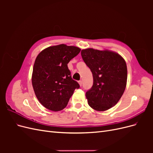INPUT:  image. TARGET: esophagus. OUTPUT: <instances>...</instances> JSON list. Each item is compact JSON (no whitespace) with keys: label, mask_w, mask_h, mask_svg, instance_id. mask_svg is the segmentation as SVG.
Returning <instances> with one entry per match:
<instances>
[{"label":"esophagus","mask_w":153,"mask_h":153,"mask_svg":"<svg viewBox=\"0 0 153 153\" xmlns=\"http://www.w3.org/2000/svg\"><path fill=\"white\" fill-rule=\"evenodd\" d=\"M78 83H79V84H80V86L82 85V80H80L79 82H78Z\"/></svg>","instance_id":"1"}]
</instances>
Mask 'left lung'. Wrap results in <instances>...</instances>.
Segmentation results:
<instances>
[{
	"instance_id": "1",
	"label": "left lung",
	"mask_w": 153,
	"mask_h": 153,
	"mask_svg": "<svg viewBox=\"0 0 153 153\" xmlns=\"http://www.w3.org/2000/svg\"><path fill=\"white\" fill-rule=\"evenodd\" d=\"M82 57L93 76V85L86 92L88 104L98 111H105L117 103L127 82V66L117 53L92 48L82 50Z\"/></svg>"
}]
</instances>
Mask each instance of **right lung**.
<instances>
[{"label":"right lung","mask_w":153,"mask_h":153,"mask_svg":"<svg viewBox=\"0 0 153 153\" xmlns=\"http://www.w3.org/2000/svg\"><path fill=\"white\" fill-rule=\"evenodd\" d=\"M80 50L62 44L46 48L37 56L32 84L37 98L45 108L55 112L64 109L74 91L80 87L72 79L68 64Z\"/></svg>","instance_id":"1"}]
</instances>
